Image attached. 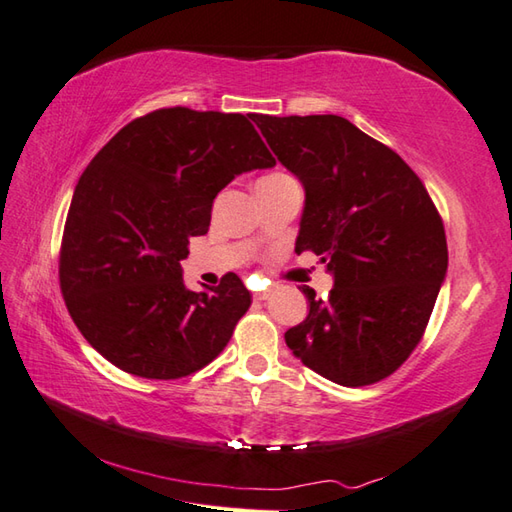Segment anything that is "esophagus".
Returning a JSON list of instances; mask_svg holds the SVG:
<instances>
[{
    "mask_svg": "<svg viewBox=\"0 0 512 512\" xmlns=\"http://www.w3.org/2000/svg\"><path fill=\"white\" fill-rule=\"evenodd\" d=\"M270 297V290H262V292H255V295H253V299L255 301H266Z\"/></svg>",
    "mask_w": 512,
    "mask_h": 512,
    "instance_id": "1",
    "label": "esophagus"
}]
</instances>
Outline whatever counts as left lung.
<instances>
[{"instance_id":"left-lung-1","label":"left lung","mask_w":512,"mask_h":512,"mask_svg":"<svg viewBox=\"0 0 512 512\" xmlns=\"http://www.w3.org/2000/svg\"><path fill=\"white\" fill-rule=\"evenodd\" d=\"M277 160L306 189L297 253L328 262V299L303 286L310 312L286 345L343 387L374 385L416 350L447 275L442 217L394 149L343 116H255Z\"/></svg>"}]
</instances>
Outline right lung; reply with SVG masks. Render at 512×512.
<instances>
[{
	"label": "right lung",
	"instance_id": "right-lung-1",
	"mask_svg": "<svg viewBox=\"0 0 512 512\" xmlns=\"http://www.w3.org/2000/svg\"><path fill=\"white\" fill-rule=\"evenodd\" d=\"M242 114L165 107L134 118L92 158L65 220L59 284L76 328L127 374L176 380L209 365L250 308L235 273L193 292L180 262L215 195L275 158Z\"/></svg>",
	"mask_w": 512,
	"mask_h": 512
}]
</instances>
